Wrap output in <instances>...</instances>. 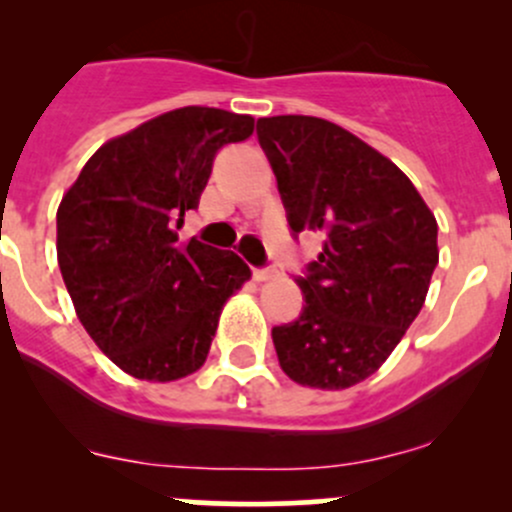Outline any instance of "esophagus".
Returning <instances> with one entry per match:
<instances>
[{
	"instance_id": "obj_1",
	"label": "esophagus",
	"mask_w": 512,
	"mask_h": 512,
	"mask_svg": "<svg viewBox=\"0 0 512 512\" xmlns=\"http://www.w3.org/2000/svg\"><path fill=\"white\" fill-rule=\"evenodd\" d=\"M252 277H255V282H267L275 277V270H270V267H262V270H252Z\"/></svg>"
}]
</instances>
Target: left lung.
Segmentation results:
<instances>
[{"instance_id": "obj_1", "label": "left lung", "mask_w": 512, "mask_h": 512, "mask_svg": "<svg viewBox=\"0 0 512 512\" xmlns=\"http://www.w3.org/2000/svg\"><path fill=\"white\" fill-rule=\"evenodd\" d=\"M292 232L324 235L297 285L299 319L272 329L282 371L302 386L349 389L389 359L426 302L438 223L404 170L317 116L257 121Z\"/></svg>"}]
</instances>
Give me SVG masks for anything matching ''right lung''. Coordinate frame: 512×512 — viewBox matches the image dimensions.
I'll use <instances>...</instances> for the list:
<instances>
[{"instance_id":"add662e5","label":"right lung","mask_w":512,"mask_h":512,"mask_svg":"<svg viewBox=\"0 0 512 512\" xmlns=\"http://www.w3.org/2000/svg\"><path fill=\"white\" fill-rule=\"evenodd\" d=\"M255 118L185 106L89 158L56 210L61 277L89 337L118 369L175 381L205 364L227 299L252 277L232 250L178 237L227 143Z\"/></svg>"}]
</instances>
